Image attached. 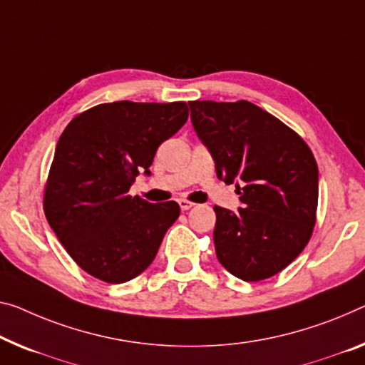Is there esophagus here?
Here are the masks:
<instances>
[{
  "mask_svg": "<svg viewBox=\"0 0 365 365\" xmlns=\"http://www.w3.org/2000/svg\"><path fill=\"white\" fill-rule=\"evenodd\" d=\"M179 207H181L182 212H186V210H189V209H192L194 204H192V202L186 200V199H181V200H179Z\"/></svg>",
  "mask_w": 365,
  "mask_h": 365,
  "instance_id": "esophagus-1",
  "label": "esophagus"
}]
</instances>
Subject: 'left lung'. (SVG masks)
I'll return each mask as SVG.
<instances>
[{
    "mask_svg": "<svg viewBox=\"0 0 365 365\" xmlns=\"http://www.w3.org/2000/svg\"><path fill=\"white\" fill-rule=\"evenodd\" d=\"M189 108L218 179L235 182L240 194L237 212L214 207L217 259L246 282L276 276L315 227V156L292 128L248 101H190Z\"/></svg>",
    "mask_w": 365,
    "mask_h": 365,
    "instance_id": "obj_1",
    "label": "left lung"
}]
</instances>
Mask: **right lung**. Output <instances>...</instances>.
Masks as SVG:
<instances>
[{
	"label": "right lung",
	"mask_w": 365,
	"mask_h": 365,
	"mask_svg": "<svg viewBox=\"0 0 365 365\" xmlns=\"http://www.w3.org/2000/svg\"><path fill=\"white\" fill-rule=\"evenodd\" d=\"M186 103L99 104L61 133L50 166L43 210L60 243L83 271L109 284L142 274L179 217L175 200L128 195L161 143L186 124Z\"/></svg>",
	"instance_id": "1"
}]
</instances>
